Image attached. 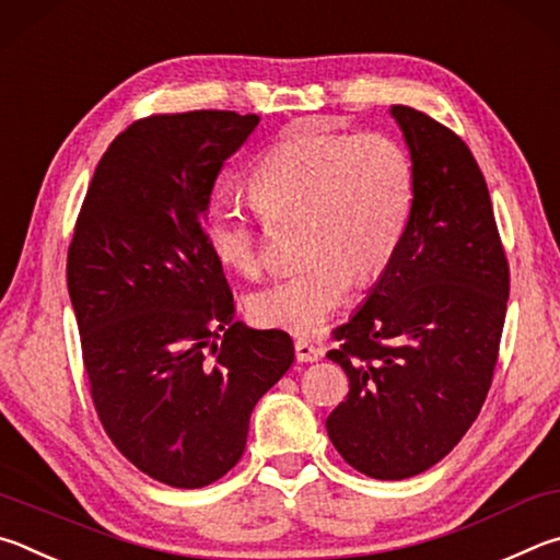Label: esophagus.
<instances>
[{"instance_id":"obj_1","label":"esophagus","mask_w":560,"mask_h":560,"mask_svg":"<svg viewBox=\"0 0 560 560\" xmlns=\"http://www.w3.org/2000/svg\"><path fill=\"white\" fill-rule=\"evenodd\" d=\"M295 357L298 361H317L322 357V351L312 345L307 339H298L295 341Z\"/></svg>"}]
</instances>
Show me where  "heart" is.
Here are the masks:
<instances>
[{
	"label": "heart",
	"instance_id": "heart-1",
	"mask_svg": "<svg viewBox=\"0 0 560 560\" xmlns=\"http://www.w3.org/2000/svg\"><path fill=\"white\" fill-rule=\"evenodd\" d=\"M248 189L258 211L235 194L213 196L206 241L225 268L255 275L265 219L300 221L302 260L253 292L248 317L310 335L347 300L354 275L371 280L396 258L413 219L416 170L390 135L292 127L253 166Z\"/></svg>",
	"mask_w": 560,
	"mask_h": 560
}]
</instances>
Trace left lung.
I'll return each mask as SVG.
<instances>
[{"instance_id":"1","label":"left lung","mask_w":560,"mask_h":560,"mask_svg":"<svg viewBox=\"0 0 560 560\" xmlns=\"http://www.w3.org/2000/svg\"><path fill=\"white\" fill-rule=\"evenodd\" d=\"M390 115L416 170L413 219L327 354L349 376L329 440L374 479L425 472L463 440L492 386L509 300V260L469 147L416 107Z\"/></svg>"}]
</instances>
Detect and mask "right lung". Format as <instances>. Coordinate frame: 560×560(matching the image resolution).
I'll return each mask as SVG.
<instances>
[{
    "label": "right lung",
    "instance_id": "1",
    "mask_svg": "<svg viewBox=\"0 0 560 560\" xmlns=\"http://www.w3.org/2000/svg\"><path fill=\"white\" fill-rule=\"evenodd\" d=\"M258 115H150L115 137L68 245V295L107 438L156 482L199 489L238 463L255 404L295 361L288 331L235 322L203 215Z\"/></svg>",
    "mask_w": 560,
    "mask_h": 560
}]
</instances>
